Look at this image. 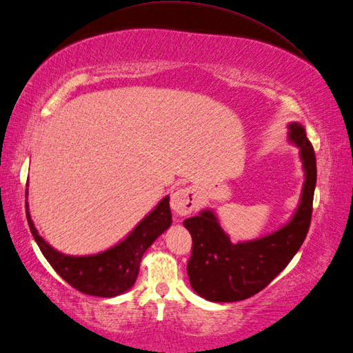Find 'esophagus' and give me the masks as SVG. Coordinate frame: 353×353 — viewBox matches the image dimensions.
<instances>
[{"label":"esophagus","instance_id":"esophagus-1","mask_svg":"<svg viewBox=\"0 0 353 353\" xmlns=\"http://www.w3.org/2000/svg\"><path fill=\"white\" fill-rule=\"evenodd\" d=\"M170 206L178 216H187L196 206V194L190 188H178L170 197Z\"/></svg>","mask_w":353,"mask_h":353}]
</instances>
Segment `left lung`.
I'll return each mask as SVG.
<instances>
[{
  "mask_svg": "<svg viewBox=\"0 0 353 353\" xmlns=\"http://www.w3.org/2000/svg\"><path fill=\"white\" fill-rule=\"evenodd\" d=\"M289 141L299 148L304 178L299 205L292 219L272 234L234 244L211 210L184 220L193 239L187 265L197 295L212 303H235L256 295L286 268L303 245L312 221L316 187V157L305 128L290 123Z\"/></svg>",
  "mask_w": 353,
  "mask_h": 353,
  "instance_id": "obj_1",
  "label": "left lung"
}]
</instances>
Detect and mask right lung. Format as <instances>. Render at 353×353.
Instances as JSON below:
<instances>
[{
	"mask_svg": "<svg viewBox=\"0 0 353 353\" xmlns=\"http://www.w3.org/2000/svg\"><path fill=\"white\" fill-rule=\"evenodd\" d=\"M25 206L31 234L59 277L85 295L101 298L121 295L132 289L143 253L172 225L169 196H166L121 243L97 254L70 256L55 250L39 235L30 216L28 202H25Z\"/></svg>",
	"mask_w": 353,
	"mask_h": 353,
	"instance_id": "add662e5",
	"label": "right lung"
}]
</instances>
